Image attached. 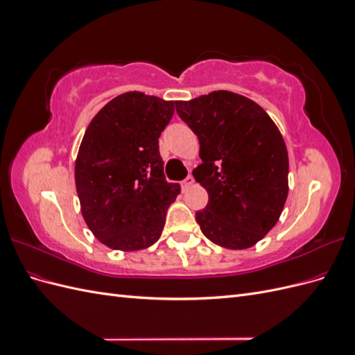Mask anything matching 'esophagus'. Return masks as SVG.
Returning <instances> with one entry per match:
<instances>
[{
  "instance_id": "1",
  "label": "esophagus",
  "mask_w": 355,
  "mask_h": 355,
  "mask_svg": "<svg viewBox=\"0 0 355 355\" xmlns=\"http://www.w3.org/2000/svg\"><path fill=\"white\" fill-rule=\"evenodd\" d=\"M192 184H194V178H192L191 175H188V176L184 179V180L180 182V187H182V189L185 191V189H188V188H189Z\"/></svg>"
}]
</instances>
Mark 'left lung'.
I'll use <instances>...</instances> for the list:
<instances>
[{
	"label": "left lung",
	"mask_w": 355,
	"mask_h": 355,
	"mask_svg": "<svg viewBox=\"0 0 355 355\" xmlns=\"http://www.w3.org/2000/svg\"><path fill=\"white\" fill-rule=\"evenodd\" d=\"M178 115L200 141L202 163L192 171L209 202L196 213L202 234L241 250L270 232L283 211L288 157L277 125L259 105L218 90L175 102Z\"/></svg>",
	"instance_id": "8db88e82"
}]
</instances>
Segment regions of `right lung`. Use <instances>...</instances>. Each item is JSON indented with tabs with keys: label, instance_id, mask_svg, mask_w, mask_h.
<instances>
[{
	"label": "right lung",
	"instance_id": "1",
	"mask_svg": "<svg viewBox=\"0 0 355 355\" xmlns=\"http://www.w3.org/2000/svg\"><path fill=\"white\" fill-rule=\"evenodd\" d=\"M175 103L141 92L116 96L96 114L75 161V185L87 227L114 250L153 245L180 192L164 176L158 137Z\"/></svg>",
	"mask_w": 355,
	"mask_h": 355
}]
</instances>
